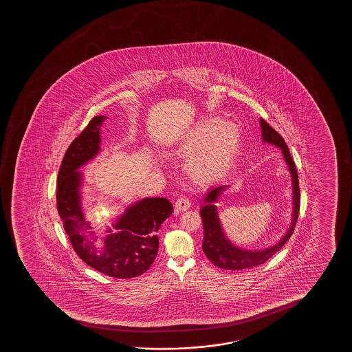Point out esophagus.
<instances>
[{"label":"esophagus","mask_w":352,"mask_h":352,"mask_svg":"<svg viewBox=\"0 0 352 352\" xmlns=\"http://www.w3.org/2000/svg\"><path fill=\"white\" fill-rule=\"evenodd\" d=\"M191 207V202L188 201V198L182 197L177 199V202L174 204V208L177 212H185L188 210V208Z\"/></svg>","instance_id":"34e87169"}]
</instances>
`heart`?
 Masks as SVG:
<instances>
[{
  "instance_id": "b5f03b06",
  "label": "heart",
  "mask_w": 352,
  "mask_h": 352,
  "mask_svg": "<svg viewBox=\"0 0 352 352\" xmlns=\"http://www.w3.org/2000/svg\"><path fill=\"white\" fill-rule=\"evenodd\" d=\"M241 144V127L233 121L206 116L179 140L178 150L186 161V172L197 183H209L231 168Z\"/></svg>"
}]
</instances>
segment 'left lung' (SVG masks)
Here are the masks:
<instances>
[{"label": "left lung", "mask_w": 352, "mask_h": 352, "mask_svg": "<svg viewBox=\"0 0 352 352\" xmlns=\"http://www.w3.org/2000/svg\"><path fill=\"white\" fill-rule=\"evenodd\" d=\"M261 132H262V142L267 144L274 145L281 150L284 156L285 162L289 167L291 180H292V214H291V223L284 236L280 238L273 245L265 249H244L236 245L233 241L227 236L226 232L222 227L219 209L217 202L227 185H219L215 188H209L204 196V204L201 207L199 214L202 217L204 238H203L202 249L208 258L214 265L227 270H241L257 267L263 265L265 261L270 260L275 252L284 246L285 243L289 241V236L294 233L296 222L298 219L299 204H300V195H299L298 174L294 164V160L289 154V146L285 143L284 138L276 131L267 124L263 119H260Z\"/></svg>", "instance_id": "obj_1"}]
</instances>
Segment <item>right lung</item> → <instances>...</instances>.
Returning a JSON list of instances; mask_svg holds the SVG:
<instances>
[{"label":"right lung","instance_id":"add662e5","mask_svg":"<svg viewBox=\"0 0 352 352\" xmlns=\"http://www.w3.org/2000/svg\"><path fill=\"white\" fill-rule=\"evenodd\" d=\"M107 116H95L73 140L58 170L56 203L73 249L87 265L113 278L130 279L153 265L159 250L156 232L173 212L167 198L145 197L111 219V226L95 228L82 209L84 174L79 168L101 153V126Z\"/></svg>","mask_w":352,"mask_h":352}]
</instances>
